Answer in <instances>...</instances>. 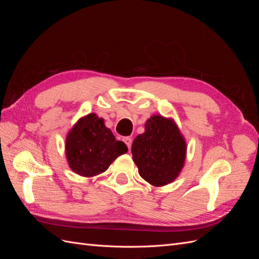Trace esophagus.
I'll return each instance as SVG.
<instances>
[{
    "label": "esophagus",
    "instance_id": "1",
    "mask_svg": "<svg viewBox=\"0 0 259 259\" xmlns=\"http://www.w3.org/2000/svg\"><path fill=\"white\" fill-rule=\"evenodd\" d=\"M123 140H124V143L126 144V146L128 147V149H131V147H132V142H133V139H132L131 137H125Z\"/></svg>",
    "mask_w": 259,
    "mask_h": 259
}]
</instances>
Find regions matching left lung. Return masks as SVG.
<instances>
[{
	"instance_id": "left-lung-1",
	"label": "left lung",
	"mask_w": 259,
	"mask_h": 259,
	"mask_svg": "<svg viewBox=\"0 0 259 259\" xmlns=\"http://www.w3.org/2000/svg\"><path fill=\"white\" fill-rule=\"evenodd\" d=\"M133 161L138 173L154 187L173 183L182 171L186 139L171 117L153 114L145 123V132L132 145Z\"/></svg>"
}]
</instances>
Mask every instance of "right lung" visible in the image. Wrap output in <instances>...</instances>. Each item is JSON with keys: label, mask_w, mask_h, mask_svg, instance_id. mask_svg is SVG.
<instances>
[{"label": "right lung", "mask_w": 259, "mask_h": 259, "mask_svg": "<svg viewBox=\"0 0 259 259\" xmlns=\"http://www.w3.org/2000/svg\"><path fill=\"white\" fill-rule=\"evenodd\" d=\"M66 158L75 174L94 177L104 173L121 154L127 152L123 142L115 140L103 117L90 113L79 119L66 137Z\"/></svg>", "instance_id": "right-lung-1"}]
</instances>
